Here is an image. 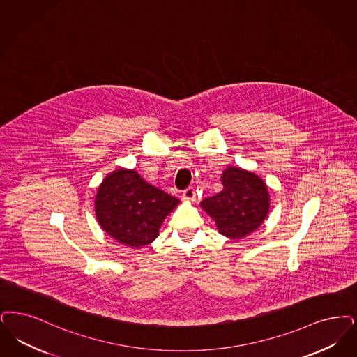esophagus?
Here are the masks:
<instances>
[{
	"label": "esophagus",
	"instance_id": "esophagus-1",
	"mask_svg": "<svg viewBox=\"0 0 357 357\" xmlns=\"http://www.w3.org/2000/svg\"><path fill=\"white\" fill-rule=\"evenodd\" d=\"M183 200H188V202H194L195 200V190L192 187H188L183 191Z\"/></svg>",
	"mask_w": 357,
	"mask_h": 357
}]
</instances>
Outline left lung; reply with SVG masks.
Returning <instances> with one entry per match:
<instances>
[{
    "mask_svg": "<svg viewBox=\"0 0 357 357\" xmlns=\"http://www.w3.org/2000/svg\"><path fill=\"white\" fill-rule=\"evenodd\" d=\"M223 190L202 200V208L216 222L219 232L242 239L261 226L270 208L266 183L254 172L229 167L222 175Z\"/></svg>",
    "mask_w": 357,
    "mask_h": 357,
    "instance_id": "left-lung-1",
    "label": "left lung"
}]
</instances>
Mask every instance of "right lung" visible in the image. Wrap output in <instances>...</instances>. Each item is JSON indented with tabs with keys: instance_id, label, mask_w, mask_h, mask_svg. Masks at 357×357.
<instances>
[{
	"instance_id": "1",
	"label": "right lung",
	"mask_w": 357,
	"mask_h": 357,
	"mask_svg": "<svg viewBox=\"0 0 357 357\" xmlns=\"http://www.w3.org/2000/svg\"><path fill=\"white\" fill-rule=\"evenodd\" d=\"M179 199L149 185L135 170L109 174L98 188L96 214L107 235L128 247H143L159 235L166 215Z\"/></svg>"
}]
</instances>
